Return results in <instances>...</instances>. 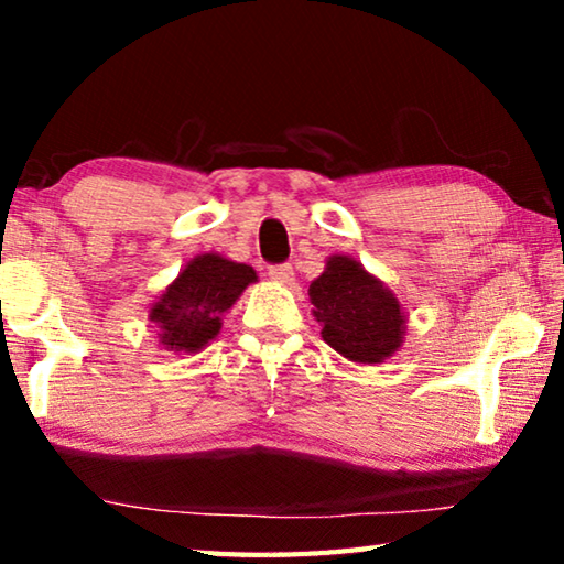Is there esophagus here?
Here are the masks:
<instances>
[{
    "label": "esophagus",
    "instance_id": "34e87169",
    "mask_svg": "<svg viewBox=\"0 0 564 564\" xmlns=\"http://www.w3.org/2000/svg\"><path fill=\"white\" fill-rule=\"evenodd\" d=\"M269 275H271V281H275V283H291L293 281V265H289V263L271 265Z\"/></svg>",
    "mask_w": 564,
    "mask_h": 564
}]
</instances>
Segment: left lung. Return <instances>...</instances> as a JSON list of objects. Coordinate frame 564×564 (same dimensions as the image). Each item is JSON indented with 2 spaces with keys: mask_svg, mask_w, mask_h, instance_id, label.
I'll return each mask as SVG.
<instances>
[{
  "mask_svg": "<svg viewBox=\"0 0 564 564\" xmlns=\"http://www.w3.org/2000/svg\"><path fill=\"white\" fill-rule=\"evenodd\" d=\"M308 299L321 338L343 358L376 366L405 343L403 303L352 256H328L326 269L308 285Z\"/></svg>",
  "mask_w": 564,
  "mask_h": 564,
  "instance_id": "left-lung-1",
  "label": "left lung"
}]
</instances>
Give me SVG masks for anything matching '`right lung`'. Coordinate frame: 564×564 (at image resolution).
<instances>
[{"label":"right lung","mask_w":564,"mask_h":564,"mask_svg":"<svg viewBox=\"0 0 564 564\" xmlns=\"http://www.w3.org/2000/svg\"><path fill=\"white\" fill-rule=\"evenodd\" d=\"M256 281L259 275L251 265L214 251L194 256L149 308L159 346L188 356L204 350L221 333L226 313Z\"/></svg>","instance_id":"1"}]
</instances>
